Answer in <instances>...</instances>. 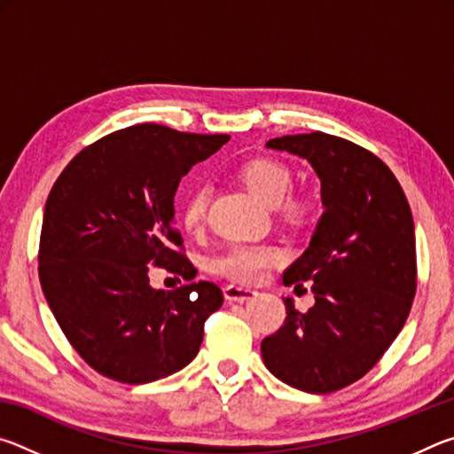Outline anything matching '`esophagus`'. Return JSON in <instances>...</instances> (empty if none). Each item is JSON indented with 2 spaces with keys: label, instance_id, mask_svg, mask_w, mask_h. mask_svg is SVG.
Here are the masks:
<instances>
[{
  "label": "esophagus",
  "instance_id": "34e87169",
  "mask_svg": "<svg viewBox=\"0 0 454 454\" xmlns=\"http://www.w3.org/2000/svg\"><path fill=\"white\" fill-rule=\"evenodd\" d=\"M254 296H256V290L238 286V284H230V286L224 288V298L228 302H246Z\"/></svg>",
  "mask_w": 454,
  "mask_h": 454
}]
</instances>
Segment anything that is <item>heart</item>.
Instances as JSON below:
<instances>
[{
  "instance_id": "b5f03b06",
  "label": "heart",
  "mask_w": 454,
  "mask_h": 454,
  "mask_svg": "<svg viewBox=\"0 0 454 454\" xmlns=\"http://www.w3.org/2000/svg\"><path fill=\"white\" fill-rule=\"evenodd\" d=\"M240 178L246 184V188L270 208H276L286 200L292 186L288 168L274 162V160H254V162L246 164L240 170ZM206 206H208V190L204 186L192 190L182 210L184 226L188 230H196L204 218ZM282 208L288 216L301 214V206L296 202H284ZM282 260V250L276 248V246L240 244L232 246L220 258L214 260V270L238 282L254 284L262 280L266 272L278 266Z\"/></svg>"
}]
</instances>
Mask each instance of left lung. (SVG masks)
Wrapping results in <instances>:
<instances>
[{"label":"left lung","mask_w":454,"mask_h":454,"mask_svg":"<svg viewBox=\"0 0 454 454\" xmlns=\"http://www.w3.org/2000/svg\"><path fill=\"white\" fill-rule=\"evenodd\" d=\"M266 148L306 160L320 180L322 216L309 248L282 276L312 282L314 306L262 340L268 371L288 387L328 395L379 363L417 290L411 206L395 174L360 145L325 132L282 136Z\"/></svg>","instance_id":"1"}]
</instances>
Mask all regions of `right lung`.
<instances>
[{"mask_svg": "<svg viewBox=\"0 0 454 454\" xmlns=\"http://www.w3.org/2000/svg\"><path fill=\"white\" fill-rule=\"evenodd\" d=\"M230 140L140 124L75 156L48 196L40 282L59 328L99 374L145 384L182 371L198 355L204 322L224 298L212 282L166 292L152 264L194 276L176 246L174 196L182 176Z\"/></svg>", "mask_w": 454, "mask_h": 454, "instance_id": "right-lung-1", "label": "right lung"}]
</instances>
